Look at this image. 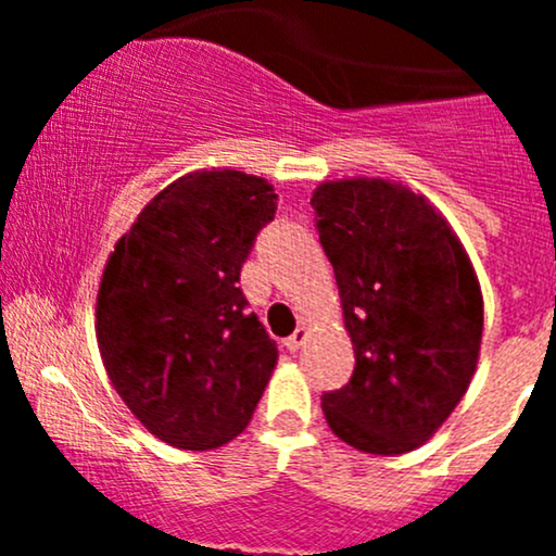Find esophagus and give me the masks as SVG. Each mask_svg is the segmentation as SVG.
<instances>
[{"instance_id": "esophagus-1", "label": "esophagus", "mask_w": 556, "mask_h": 556, "mask_svg": "<svg viewBox=\"0 0 556 556\" xmlns=\"http://www.w3.org/2000/svg\"><path fill=\"white\" fill-rule=\"evenodd\" d=\"M304 341H306V328H299L293 336H288V339H285V346H288L290 352H299L301 346H304Z\"/></svg>"}]
</instances>
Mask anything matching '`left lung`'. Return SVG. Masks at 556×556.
Masks as SVG:
<instances>
[{"label":"left lung","instance_id":"obj_1","mask_svg":"<svg viewBox=\"0 0 556 556\" xmlns=\"http://www.w3.org/2000/svg\"><path fill=\"white\" fill-rule=\"evenodd\" d=\"M355 371L323 392L330 430L368 454L417 450L473 379L484 304L463 244L428 199L387 179L323 182L312 195Z\"/></svg>","mask_w":556,"mask_h":556}]
</instances>
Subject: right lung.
<instances>
[{
	"label": "right lung",
	"mask_w": 556,
	"mask_h": 556,
	"mask_svg": "<svg viewBox=\"0 0 556 556\" xmlns=\"http://www.w3.org/2000/svg\"><path fill=\"white\" fill-rule=\"evenodd\" d=\"M274 212L266 179L185 174L144 206L106 261L97 299L106 377L134 417L177 450L237 439L277 366V341L239 288Z\"/></svg>",
	"instance_id": "obj_1"
}]
</instances>
